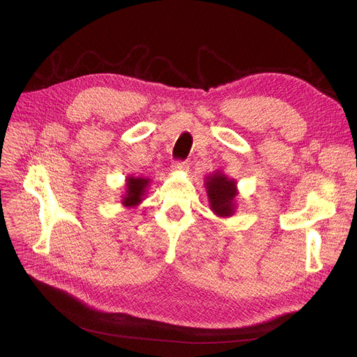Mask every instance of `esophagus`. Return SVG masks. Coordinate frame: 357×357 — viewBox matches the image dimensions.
<instances>
[{
    "label": "esophagus",
    "mask_w": 357,
    "mask_h": 357,
    "mask_svg": "<svg viewBox=\"0 0 357 357\" xmlns=\"http://www.w3.org/2000/svg\"><path fill=\"white\" fill-rule=\"evenodd\" d=\"M172 169L176 171V172H188L189 164H188L186 161H176V162L172 165Z\"/></svg>",
    "instance_id": "esophagus-1"
}]
</instances>
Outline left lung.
Listing matches in <instances>:
<instances>
[{"label": "left lung", "mask_w": 357, "mask_h": 357, "mask_svg": "<svg viewBox=\"0 0 357 357\" xmlns=\"http://www.w3.org/2000/svg\"><path fill=\"white\" fill-rule=\"evenodd\" d=\"M205 188L209 197L211 211L219 218H231L236 213V196L238 195L237 181L222 171H215L205 178Z\"/></svg>", "instance_id": "8db88e82"}]
</instances>
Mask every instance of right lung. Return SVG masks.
Returning <instances> with one entry per match:
<instances>
[{
	"label": "right lung",
	"mask_w": 357,
	"mask_h": 357,
	"mask_svg": "<svg viewBox=\"0 0 357 357\" xmlns=\"http://www.w3.org/2000/svg\"><path fill=\"white\" fill-rule=\"evenodd\" d=\"M151 179L149 178H142V176H127L126 178V190L124 195L121 196V205L124 208H135L145 197V192L149 186Z\"/></svg>",
	"instance_id": "obj_1"
}]
</instances>
